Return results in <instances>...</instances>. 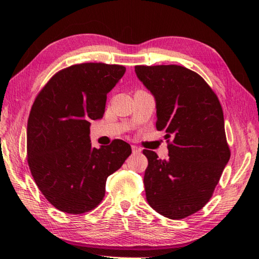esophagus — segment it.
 Here are the masks:
<instances>
[{"label":"esophagus","instance_id":"1","mask_svg":"<svg viewBox=\"0 0 259 259\" xmlns=\"http://www.w3.org/2000/svg\"><path fill=\"white\" fill-rule=\"evenodd\" d=\"M131 149H132V153H134V154H140V153H141V149H140V147H138L137 145H132Z\"/></svg>","mask_w":259,"mask_h":259}]
</instances>
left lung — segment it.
<instances>
[{
	"label": "left lung",
	"mask_w": 259,
	"mask_h": 259,
	"mask_svg": "<svg viewBox=\"0 0 259 259\" xmlns=\"http://www.w3.org/2000/svg\"><path fill=\"white\" fill-rule=\"evenodd\" d=\"M156 101L157 130H166L169 158L144 150V188L150 206L170 219L202 209L230 159L224 112L217 95L198 75L178 65L136 66Z\"/></svg>",
	"instance_id": "8db88e82"
}]
</instances>
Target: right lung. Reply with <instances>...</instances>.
<instances>
[{"instance_id": "add662e5", "label": "right lung", "mask_w": 259, "mask_h": 259, "mask_svg": "<svg viewBox=\"0 0 259 259\" xmlns=\"http://www.w3.org/2000/svg\"><path fill=\"white\" fill-rule=\"evenodd\" d=\"M124 71L120 65H72L35 98L27 124L28 165L44 197L61 211L80 215L97 207L107 177L131 154L122 140L97 149L89 136L90 120L104 115L107 93Z\"/></svg>"}]
</instances>
